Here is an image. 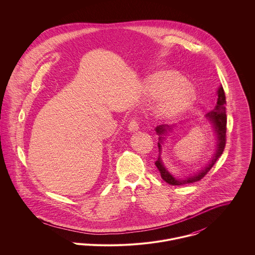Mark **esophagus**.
<instances>
[{"label": "esophagus", "instance_id": "obj_1", "mask_svg": "<svg viewBox=\"0 0 255 255\" xmlns=\"http://www.w3.org/2000/svg\"><path fill=\"white\" fill-rule=\"evenodd\" d=\"M128 130H129L130 132L137 131V130H138V128H139V125H138L137 121H136V120H132V121L128 124Z\"/></svg>", "mask_w": 255, "mask_h": 255}]
</instances>
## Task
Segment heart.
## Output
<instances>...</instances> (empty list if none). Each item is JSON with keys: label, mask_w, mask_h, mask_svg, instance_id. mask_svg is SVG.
Wrapping results in <instances>:
<instances>
[{"label": "heart", "mask_w": 255, "mask_h": 255, "mask_svg": "<svg viewBox=\"0 0 255 255\" xmlns=\"http://www.w3.org/2000/svg\"><path fill=\"white\" fill-rule=\"evenodd\" d=\"M145 91L151 98L159 97L155 109L161 117L177 116L191 107L196 100L195 88L171 71L149 75L145 80Z\"/></svg>", "instance_id": "1"}]
</instances>
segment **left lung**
I'll return each instance as SVG.
<instances>
[{
    "label": "left lung",
    "mask_w": 255,
    "mask_h": 255,
    "mask_svg": "<svg viewBox=\"0 0 255 255\" xmlns=\"http://www.w3.org/2000/svg\"><path fill=\"white\" fill-rule=\"evenodd\" d=\"M217 95H218L217 105L215 106L214 109L205 115V119L208 122H210V124H211V126H212V128L215 131V135H216L215 152H214L211 160H209L208 164L203 169L196 172L195 174L190 175L186 178L178 179V178L174 177L168 171V169L165 167V165L162 161L161 154H162V149H163V146H164V142L166 141V137L169 134V132H172L173 128L175 126L174 125L173 126L161 125V126H158L155 128L156 133L159 135V141H158L159 157H158V160L155 162V165H156L157 169L159 170V172L161 174V178L165 182H168L169 184L181 185V184L191 183V182L200 181L210 171V169L214 166L216 161L221 157V155L224 151L225 145H226V130H227V115H226V107H225L226 96H225V92H224V89H223L222 85L219 86L218 90H217Z\"/></svg>",
    "instance_id": "obj_1"
}]
</instances>
